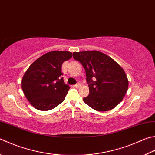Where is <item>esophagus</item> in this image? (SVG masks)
<instances>
[{
  "instance_id": "esophagus-1",
  "label": "esophagus",
  "mask_w": 155,
  "mask_h": 155,
  "mask_svg": "<svg viewBox=\"0 0 155 155\" xmlns=\"http://www.w3.org/2000/svg\"><path fill=\"white\" fill-rule=\"evenodd\" d=\"M81 86V83H80V82H78V83H77V84H76V85H74V87H77V88H78V87H80Z\"/></svg>"
}]
</instances>
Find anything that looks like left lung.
Listing matches in <instances>:
<instances>
[{"instance_id": "obj_1", "label": "left lung", "mask_w": 155, "mask_h": 155, "mask_svg": "<svg viewBox=\"0 0 155 155\" xmlns=\"http://www.w3.org/2000/svg\"><path fill=\"white\" fill-rule=\"evenodd\" d=\"M73 58L82 64L89 89L83 98L86 104L97 111H108L121 102L128 89L123 69L113 59L97 51L74 52Z\"/></svg>"}]
</instances>
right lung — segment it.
Wrapping results in <instances>:
<instances>
[{"label":"right lung","mask_w":155,"mask_h":155,"mask_svg":"<svg viewBox=\"0 0 155 155\" xmlns=\"http://www.w3.org/2000/svg\"><path fill=\"white\" fill-rule=\"evenodd\" d=\"M72 56L66 51H51L30 66L22 78L21 88L33 107L49 110L65 100L70 87L64 81L61 66Z\"/></svg>","instance_id":"right-lung-1"}]
</instances>
